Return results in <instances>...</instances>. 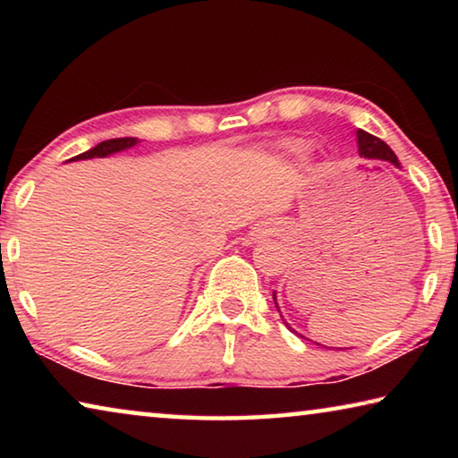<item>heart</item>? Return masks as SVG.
Returning a JSON list of instances; mask_svg holds the SVG:
<instances>
[{"mask_svg": "<svg viewBox=\"0 0 458 458\" xmlns=\"http://www.w3.org/2000/svg\"><path fill=\"white\" fill-rule=\"evenodd\" d=\"M278 149L293 159H303L309 151V147L307 143L299 141V139H284V141L278 143Z\"/></svg>", "mask_w": 458, "mask_h": 458, "instance_id": "1", "label": "heart"}]
</instances>
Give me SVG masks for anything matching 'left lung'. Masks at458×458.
<instances>
[{
    "label": "left lung",
    "instance_id": "obj_1",
    "mask_svg": "<svg viewBox=\"0 0 458 458\" xmlns=\"http://www.w3.org/2000/svg\"><path fill=\"white\" fill-rule=\"evenodd\" d=\"M355 137H358V151H360L361 157H368V159H382V161H387V164L400 167V161H398V157H396V153H394V151L390 149V145H386V143L382 141V139L369 135L368 131H361V129H358V135H355ZM273 299H275V305H276V293H273ZM276 311L281 313V309H278V305H276ZM281 317H283V315H281ZM283 321H284V319H283ZM284 325H286V327H289L293 333H297L286 321H284ZM299 337H303V335H299Z\"/></svg>",
    "mask_w": 458,
    "mask_h": 458
}]
</instances>
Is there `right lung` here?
Returning <instances> with one entry per match:
<instances>
[{
	"instance_id": "add662e5",
	"label": "right lung",
	"mask_w": 458,
	"mask_h": 458,
	"mask_svg": "<svg viewBox=\"0 0 458 458\" xmlns=\"http://www.w3.org/2000/svg\"><path fill=\"white\" fill-rule=\"evenodd\" d=\"M139 143L137 137H121V139H108V141L98 143L97 147H92V149L84 151L81 155H76V157L68 159V161H81V159H92V157H108V155L113 153H119V151H125L131 149V147H135Z\"/></svg>"
}]
</instances>
